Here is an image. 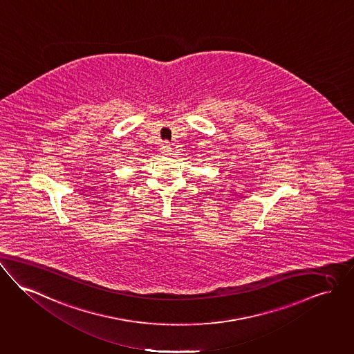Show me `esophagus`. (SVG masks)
<instances>
[{
	"instance_id": "obj_1",
	"label": "esophagus",
	"mask_w": 354,
	"mask_h": 354,
	"mask_svg": "<svg viewBox=\"0 0 354 354\" xmlns=\"http://www.w3.org/2000/svg\"><path fill=\"white\" fill-rule=\"evenodd\" d=\"M171 152H172V146H171L168 142L163 143L162 147H160V153H162V155H166V156H168V155H171Z\"/></svg>"
}]
</instances>
